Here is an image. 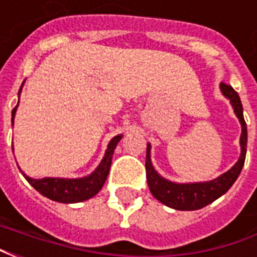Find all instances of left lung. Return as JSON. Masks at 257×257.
Instances as JSON below:
<instances>
[{
  "label": "left lung",
  "instance_id": "obj_1",
  "mask_svg": "<svg viewBox=\"0 0 257 257\" xmlns=\"http://www.w3.org/2000/svg\"><path fill=\"white\" fill-rule=\"evenodd\" d=\"M220 90L223 95L231 103L235 115L241 122L242 132H241V156L239 160L235 162V165L228 169L226 173L220 175L219 178L213 179L210 182H202V183H173L167 179L158 175L150 158V143H147V154H146V176H147V184L151 194L156 197L160 202L165 204L169 208L178 210H195L201 209L215 199L221 197L227 193L234 182L237 180L239 173L242 171L245 156H246V143H248V132H246V122L243 119L242 103L241 99L232 86L227 84H220Z\"/></svg>",
  "mask_w": 257,
  "mask_h": 257
}]
</instances>
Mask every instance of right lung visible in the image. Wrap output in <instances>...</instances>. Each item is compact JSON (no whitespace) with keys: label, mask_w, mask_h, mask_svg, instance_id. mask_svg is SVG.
I'll return each mask as SVG.
<instances>
[{"label":"right lung","mask_w":257,"mask_h":257,"mask_svg":"<svg viewBox=\"0 0 257 257\" xmlns=\"http://www.w3.org/2000/svg\"><path fill=\"white\" fill-rule=\"evenodd\" d=\"M20 90H22V88H20ZM18 104L12 110V125H14V118L15 114H16ZM121 138H122V135H118V136H114L110 140V143L107 146L106 153H104V157H103V160L99 164V167L96 168L90 175L85 176V178L33 179L29 178L26 173H23L26 180L38 193H41L44 197L52 199V201H58V202H63V204H74V202L86 201V199L92 198L93 195H96L100 191L101 187H103V184H104L107 176H108V172H110L112 154H114V150H115V147H117L118 142L121 140Z\"/></svg>","instance_id":"right-lung-1"}]
</instances>
